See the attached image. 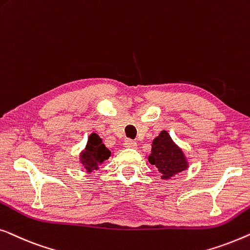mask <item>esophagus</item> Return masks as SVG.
<instances>
[{
  "mask_svg": "<svg viewBox=\"0 0 250 250\" xmlns=\"http://www.w3.org/2000/svg\"><path fill=\"white\" fill-rule=\"evenodd\" d=\"M125 147H126V148H136L137 147V143L135 142V140H131V139H126L125 140Z\"/></svg>",
  "mask_w": 250,
  "mask_h": 250,
  "instance_id": "34e87169",
  "label": "esophagus"
}]
</instances>
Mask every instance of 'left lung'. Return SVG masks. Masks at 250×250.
I'll use <instances>...</instances> for the list:
<instances>
[{"label":"left lung","instance_id":"8db88e82","mask_svg":"<svg viewBox=\"0 0 250 250\" xmlns=\"http://www.w3.org/2000/svg\"><path fill=\"white\" fill-rule=\"evenodd\" d=\"M148 161L159 168L162 179H170L188 167L184 152L175 145L165 130L153 140L152 154L148 156Z\"/></svg>","mask_w":250,"mask_h":250}]
</instances>
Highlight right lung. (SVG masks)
Wrapping results in <instances>:
<instances>
[{"label": "right lung", "instance_id": "1", "mask_svg": "<svg viewBox=\"0 0 250 250\" xmlns=\"http://www.w3.org/2000/svg\"><path fill=\"white\" fill-rule=\"evenodd\" d=\"M111 156V152L102 144V139L96 133H91L87 142L86 148L80 154V161L87 172L97 170L98 165Z\"/></svg>", "mask_w": 250, "mask_h": 250}]
</instances>
